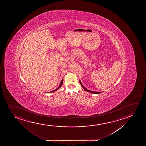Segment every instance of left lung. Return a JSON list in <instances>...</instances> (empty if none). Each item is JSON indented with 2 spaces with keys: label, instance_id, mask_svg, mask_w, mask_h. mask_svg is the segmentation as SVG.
I'll return each instance as SVG.
<instances>
[{
  "label": "left lung",
  "instance_id": "1",
  "mask_svg": "<svg viewBox=\"0 0 146 146\" xmlns=\"http://www.w3.org/2000/svg\"><path fill=\"white\" fill-rule=\"evenodd\" d=\"M80 85L82 86V88H84V90H86V92H89L90 93H92V94H101L102 92H93V91H91V90H88L87 88H86L82 84V82H80Z\"/></svg>",
  "mask_w": 146,
  "mask_h": 146
}]
</instances>
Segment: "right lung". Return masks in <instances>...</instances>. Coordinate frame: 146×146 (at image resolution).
Here are the masks:
<instances>
[{
  "label": "right lung",
  "mask_w": 146,
  "mask_h": 146,
  "mask_svg": "<svg viewBox=\"0 0 146 146\" xmlns=\"http://www.w3.org/2000/svg\"><path fill=\"white\" fill-rule=\"evenodd\" d=\"M62 83H63V79H62V81H61V82H60V86H58V88H56V90H52V92H49V93H51V92H55V91L57 90H58V88H60V87L62 86ZM48 93H49V92H48Z\"/></svg>",
  "instance_id": "obj_1"
}]
</instances>
